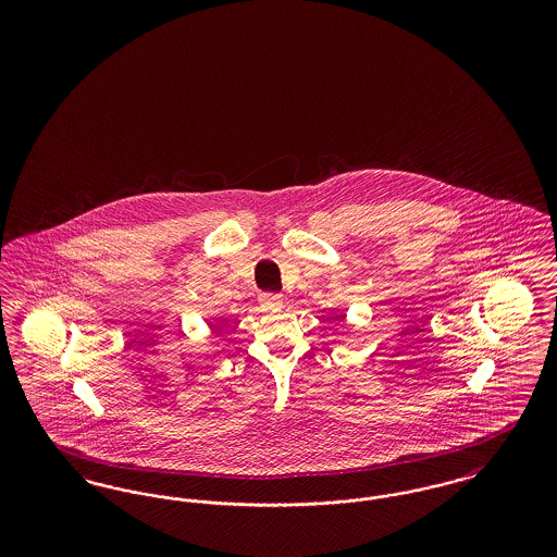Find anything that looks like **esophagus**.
I'll use <instances>...</instances> for the list:
<instances>
[{
	"label": "esophagus",
	"instance_id": "obj_1",
	"mask_svg": "<svg viewBox=\"0 0 557 557\" xmlns=\"http://www.w3.org/2000/svg\"><path fill=\"white\" fill-rule=\"evenodd\" d=\"M259 302L265 311H277L284 305V298L280 294H261Z\"/></svg>",
	"mask_w": 557,
	"mask_h": 557
}]
</instances>
